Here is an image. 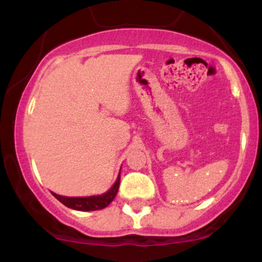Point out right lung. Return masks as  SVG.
<instances>
[{
    "label": "right lung",
    "instance_id": "obj_1",
    "mask_svg": "<svg viewBox=\"0 0 262 262\" xmlns=\"http://www.w3.org/2000/svg\"><path fill=\"white\" fill-rule=\"evenodd\" d=\"M119 182H121V173L117 177V181L114 182L112 188L107 191L106 193L100 194V196H90V197H65L60 196L52 192L53 196L60 201L64 206L71 209L76 210H98L103 209L110 204L116 197L117 192L119 188Z\"/></svg>",
    "mask_w": 262,
    "mask_h": 262
}]
</instances>
